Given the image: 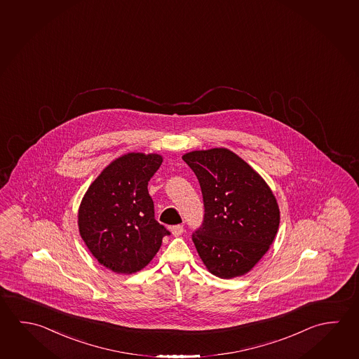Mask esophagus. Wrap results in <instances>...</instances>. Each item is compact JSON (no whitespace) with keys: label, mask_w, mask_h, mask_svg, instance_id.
Masks as SVG:
<instances>
[{"label":"esophagus","mask_w":359,"mask_h":359,"mask_svg":"<svg viewBox=\"0 0 359 359\" xmlns=\"http://www.w3.org/2000/svg\"><path fill=\"white\" fill-rule=\"evenodd\" d=\"M170 229L171 233H172V236H175V237H179V236H182V233H184V226H180V224H177V226H172Z\"/></svg>","instance_id":"1"}]
</instances>
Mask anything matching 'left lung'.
Instances as JSON below:
<instances>
[{"mask_svg": "<svg viewBox=\"0 0 359 359\" xmlns=\"http://www.w3.org/2000/svg\"><path fill=\"white\" fill-rule=\"evenodd\" d=\"M182 160L198 177L204 201V222L193 234L199 257L214 276H243L276 237L275 195L251 165L224 147L187 152Z\"/></svg>", "mask_w": 359, "mask_h": 359, "instance_id": "obj_1", "label": "left lung"}]
</instances>
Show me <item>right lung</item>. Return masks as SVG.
<instances>
[{
    "label": "right lung",
    "instance_id": "add662e5",
    "mask_svg": "<svg viewBox=\"0 0 359 359\" xmlns=\"http://www.w3.org/2000/svg\"><path fill=\"white\" fill-rule=\"evenodd\" d=\"M161 163L158 154L127 152L101 171L81 201L79 234L93 257L116 273L142 270L169 234L155 219L147 190Z\"/></svg>",
    "mask_w": 359,
    "mask_h": 359
}]
</instances>
